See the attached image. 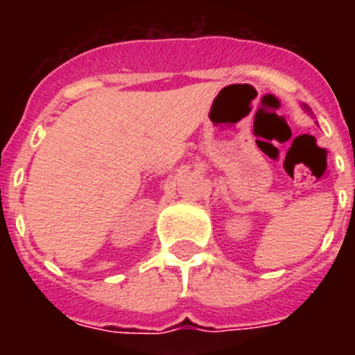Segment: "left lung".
<instances>
[{"label": "left lung", "mask_w": 355, "mask_h": 355, "mask_svg": "<svg viewBox=\"0 0 355 355\" xmlns=\"http://www.w3.org/2000/svg\"><path fill=\"white\" fill-rule=\"evenodd\" d=\"M304 108H306V110H308V112H309V108H308V107H306V105H304Z\"/></svg>", "instance_id": "1"}]
</instances>
